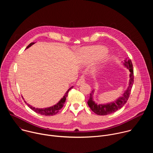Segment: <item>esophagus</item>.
<instances>
[{
	"mask_svg": "<svg viewBox=\"0 0 153 153\" xmlns=\"http://www.w3.org/2000/svg\"><path fill=\"white\" fill-rule=\"evenodd\" d=\"M85 79L83 78V77H82V78H80V79H79L78 80V81H77L76 85H77V86H79V85H80L84 83H85Z\"/></svg>",
	"mask_w": 153,
	"mask_h": 153,
	"instance_id": "1",
	"label": "esophagus"
}]
</instances>
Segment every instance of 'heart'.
Here are the masks:
<instances>
[{
    "label": "heart",
    "instance_id": "1",
    "mask_svg": "<svg viewBox=\"0 0 153 153\" xmlns=\"http://www.w3.org/2000/svg\"><path fill=\"white\" fill-rule=\"evenodd\" d=\"M81 54L84 59L94 60L106 52V48L102 46H93L81 50Z\"/></svg>",
    "mask_w": 153,
    "mask_h": 153
}]
</instances>
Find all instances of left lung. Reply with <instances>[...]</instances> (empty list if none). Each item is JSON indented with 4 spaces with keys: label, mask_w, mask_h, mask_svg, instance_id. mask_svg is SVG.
<instances>
[{
    "label": "left lung",
    "mask_w": 153,
    "mask_h": 153,
    "mask_svg": "<svg viewBox=\"0 0 153 153\" xmlns=\"http://www.w3.org/2000/svg\"><path fill=\"white\" fill-rule=\"evenodd\" d=\"M123 64L130 72L129 83L127 90L125 91L123 96L119 97L117 100H116V101H115V102L108 103L106 105H97L93 101V94H94V90H93L90 93V99L87 103H88V105L90 106L91 110L96 114L104 116L113 113L120 109L126 103L129 97L131 91V88L134 83V71L133 68V63L131 59L128 60L127 59H126Z\"/></svg>",
    "instance_id": "left-lung-1"
}]
</instances>
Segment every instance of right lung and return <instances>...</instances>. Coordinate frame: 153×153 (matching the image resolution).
Here are the masks:
<instances>
[{"instance_id":"add662e5","label":"right lung","mask_w":153,"mask_h":153,"mask_svg":"<svg viewBox=\"0 0 153 153\" xmlns=\"http://www.w3.org/2000/svg\"><path fill=\"white\" fill-rule=\"evenodd\" d=\"M36 42H32L31 43L30 45H28V47L26 48H28L29 47H30L31 45H33V44H34ZM73 86H71V88H70V89H68V90L66 92L65 94L64 95V96L63 97V98H62V99L55 105L51 106V107H48V108H36L32 106H31L30 105L27 103V102L25 101H24L25 102V103H27V105L32 110H33L34 112L42 114V115H44V116H53L55 115L56 114H57L60 110H61V108L63 107L65 100H66V98L68 96V93L69 92V91L73 88Z\"/></svg>"}]
</instances>
